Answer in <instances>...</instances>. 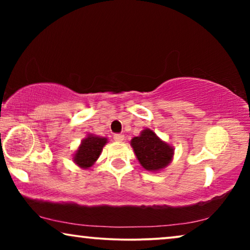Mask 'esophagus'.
Wrapping results in <instances>:
<instances>
[{"label":"esophagus","instance_id":"esophagus-1","mask_svg":"<svg viewBox=\"0 0 250 250\" xmlns=\"http://www.w3.org/2000/svg\"><path fill=\"white\" fill-rule=\"evenodd\" d=\"M114 139L116 140V141L121 142V141H123V140L125 139V135L124 134H115L114 135Z\"/></svg>","mask_w":250,"mask_h":250}]
</instances>
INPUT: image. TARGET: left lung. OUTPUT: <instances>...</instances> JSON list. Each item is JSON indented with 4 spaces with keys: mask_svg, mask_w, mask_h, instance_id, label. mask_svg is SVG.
I'll return each instance as SVG.
<instances>
[{
    "mask_svg": "<svg viewBox=\"0 0 250 250\" xmlns=\"http://www.w3.org/2000/svg\"><path fill=\"white\" fill-rule=\"evenodd\" d=\"M131 145L136 158L146 170H159L168 165L173 149L163 142L151 129H145L141 135L133 138Z\"/></svg>",
    "mask_w": 250,
    "mask_h": 250,
    "instance_id": "1",
    "label": "left lung"
}]
</instances>
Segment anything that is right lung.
Masks as SVG:
<instances>
[{
    "instance_id": "obj_1",
    "label": "right lung",
    "mask_w": 250,
    "mask_h": 250,
    "mask_svg": "<svg viewBox=\"0 0 250 250\" xmlns=\"http://www.w3.org/2000/svg\"><path fill=\"white\" fill-rule=\"evenodd\" d=\"M107 143V139L100 138V136L88 135L86 139L82 141V145L75 153L74 162L82 168L91 167L97 162L100 156L102 148Z\"/></svg>"
}]
</instances>
